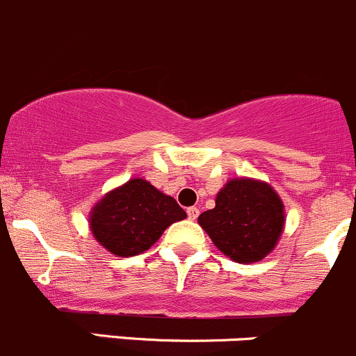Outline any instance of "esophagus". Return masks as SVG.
Masks as SVG:
<instances>
[{
	"mask_svg": "<svg viewBox=\"0 0 356 356\" xmlns=\"http://www.w3.org/2000/svg\"><path fill=\"white\" fill-rule=\"evenodd\" d=\"M198 215H200L198 208H196V207L188 208V217H189V220H196V218H198Z\"/></svg>",
	"mask_w": 356,
	"mask_h": 356,
	"instance_id": "esophagus-1",
	"label": "esophagus"
}]
</instances>
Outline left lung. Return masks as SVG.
Masks as SVG:
<instances>
[{
  "label": "left lung",
  "mask_w": 356,
  "mask_h": 356,
  "mask_svg": "<svg viewBox=\"0 0 356 356\" xmlns=\"http://www.w3.org/2000/svg\"><path fill=\"white\" fill-rule=\"evenodd\" d=\"M198 224L213 245L238 264H254L272 253L286 224L284 203L268 182L231 179L217 193L215 208Z\"/></svg>",
  "instance_id": "8db88e82"
}]
</instances>
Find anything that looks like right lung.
I'll list each match as a JSON object with an SVG mask.
<instances>
[{"mask_svg":"<svg viewBox=\"0 0 356 356\" xmlns=\"http://www.w3.org/2000/svg\"><path fill=\"white\" fill-rule=\"evenodd\" d=\"M186 217L172 196L134 177L96 201L89 211V229L106 251L127 258L145 253L165 229Z\"/></svg>","mask_w":356,"mask_h":356,"instance_id":"1","label":"right lung"}]
</instances>
